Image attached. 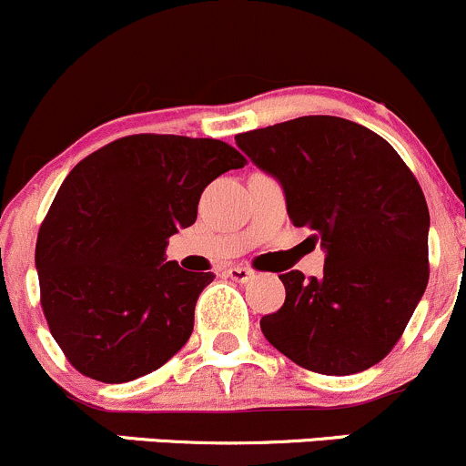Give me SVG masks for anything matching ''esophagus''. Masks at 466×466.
Returning a JSON list of instances; mask_svg holds the SVG:
<instances>
[{
    "instance_id": "1",
    "label": "esophagus",
    "mask_w": 466,
    "mask_h": 466,
    "mask_svg": "<svg viewBox=\"0 0 466 466\" xmlns=\"http://www.w3.org/2000/svg\"><path fill=\"white\" fill-rule=\"evenodd\" d=\"M228 276L232 280H237V283H249V280L254 279V272L252 269H248V268H229L228 269Z\"/></svg>"
}]
</instances>
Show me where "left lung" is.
<instances>
[{
    "label": "left lung",
    "mask_w": 466,
    "mask_h": 466,
    "mask_svg": "<svg viewBox=\"0 0 466 466\" xmlns=\"http://www.w3.org/2000/svg\"><path fill=\"white\" fill-rule=\"evenodd\" d=\"M234 139L280 183L289 221L325 249L319 279L279 276L285 303L260 331L316 374L370 370L427 289L429 208L416 177L382 137L340 116H299Z\"/></svg>",
    "instance_id": "1"
}]
</instances>
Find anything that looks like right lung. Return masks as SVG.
<instances>
[{
	"mask_svg": "<svg viewBox=\"0 0 466 466\" xmlns=\"http://www.w3.org/2000/svg\"><path fill=\"white\" fill-rule=\"evenodd\" d=\"M243 166L228 143L177 135L124 137L76 163L35 248L50 334L76 371L127 382L186 345L214 274L167 260V238L197 221L208 183Z\"/></svg>",
	"mask_w": 466,
	"mask_h": 466,
	"instance_id": "right-lung-1",
	"label": "right lung"
}]
</instances>
